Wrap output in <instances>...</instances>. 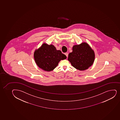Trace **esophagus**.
I'll return each instance as SVG.
<instances>
[{"label": "esophagus", "mask_w": 120, "mask_h": 120, "mask_svg": "<svg viewBox=\"0 0 120 120\" xmlns=\"http://www.w3.org/2000/svg\"><path fill=\"white\" fill-rule=\"evenodd\" d=\"M64 54L66 56H67V57H68V53H64Z\"/></svg>", "instance_id": "34e87169"}]
</instances>
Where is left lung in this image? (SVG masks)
I'll return each instance as SVG.
<instances>
[{
  "instance_id": "obj_1",
  "label": "left lung",
  "mask_w": 120,
  "mask_h": 120,
  "mask_svg": "<svg viewBox=\"0 0 120 120\" xmlns=\"http://www.w3.org/2000/svg\"><path fill=\"white\" fill-rule=\"evenodd\" d=\"M95 58L94 51L87 44L83 42L72 48L68 59L72 66L79 71L88 69L93 64Z\"/></svg>"
}]
</instances>
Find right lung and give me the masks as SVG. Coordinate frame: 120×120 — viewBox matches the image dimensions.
<instances>
[{
    "mask_svg": "<svg viewBox=\"0 0 120 120\" xmlns=\"http://www.w3.org/2000/svg\"><path fill=\"white\" fill-rule=\"evenodd\" d=\"M35 61L39 68L46 71L53 70L61 60L67 57L60 50H57L54 46L43 44L34 54Z\"/></svg>",
    "mask_w": 120,
    "mask_h": 120,
    "instance_id": "obj_1",
    "label": "right lung"
}]
</instances>
